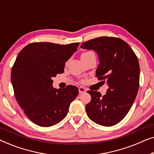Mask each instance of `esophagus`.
Instances as JSON below:
<instances>
[{
    "label": "esophagus",
    "mask_w": 154,
    "mask_h": 154,
    "mask_svg": "<svg viewBox=\"0 0 154 154\" xmlns=\"http://www.w3.org/2000/svg\"><path fill=\"white\" fill-rule=\"evenodd\" d=\"M79 93H80V94L84 93V92H86L85 88H84V87H79Z\"/></svg>",
    "instance_id": "34e87169"
}]
</instances>
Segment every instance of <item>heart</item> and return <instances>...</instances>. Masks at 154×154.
I'll return each mask as SVG.
<instances>
[{"label": "heart", "instance_id": "1", "mask_svg": "<svg viewBox=\"0 0 154 154\" xmlns=\"http://www.w3.org/2000/svg\"><path fill=\"white\" fill-rule=\"evenodd\" d=\"M91 53H93V52H91V51L85 52H83V53L81 54V56H85V55H88V54H91Z\"/></svg>", "mask_w": 154, "mask_h": 154}]
</instances>
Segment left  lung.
Wrapping results in <instances>:
<instances>
[{"label":"left lung","mask_w":154,"mask_h":154,"mask_svg":"<svg viewBox=\"0 0 154 154\" xmlns=\"http://www.w3.org/2000/svg\"><path fill=\"white\" fill-rule=\"evenodd\" d=\"M81 48L97 53L100 64L95 76L109 86L104 96L88 90L91 101L85 106L86 112L99 125H114L127 115L137 94L140 72L137 57L119 38H96L82 43Z\"/></svg>","instance_id":"left-lung-1"}]
</instances>
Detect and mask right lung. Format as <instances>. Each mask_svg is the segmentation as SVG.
I'll list each match as a JSON object with an SVG mask.
<instances>
[{
    "label": "right lung",
    "instance_id": "right-lung-1",
    "mask_svg": "<svg viewBox=\"0 0 154 154\" xmlns=\"http://www.w3.org/2000/svg\"><path fill=\"white\" fill-rule=\"evenodd\" d=\"M79 45L32 43L18 54L12 68L11 82L19 105L33 123L50 127L66 117L79 89L73 85L55 89L52 78L64 73L65 62Z\"/></svg>",
    "mask_w": 154,
    "mask_h": 154
}]
</instances>
